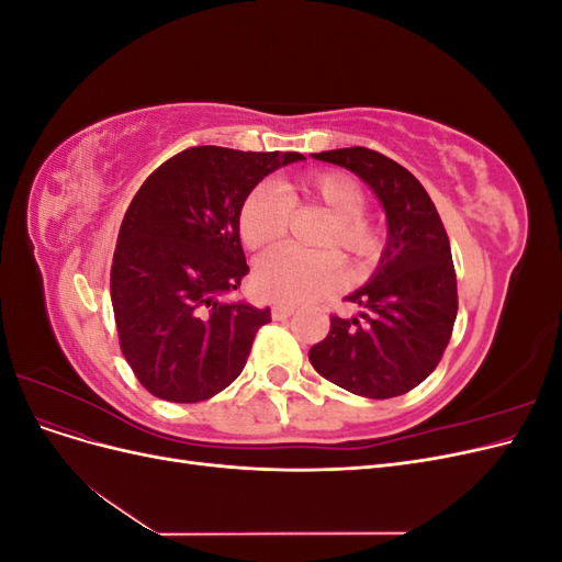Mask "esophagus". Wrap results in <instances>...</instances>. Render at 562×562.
Returning a JSON list of instances; mask_svg holds the SVG:
<instances>
[{
    "label": "esophagus",
    "instance_id": "esophagus-1",
    "mask_svg": "<svg viewBox=\"0 0 562 562\" xmlns=\"http://www.w3.org/2000/svg\"><path fill=\"white\" fill-rule=\"evenodd\" d=\"M293 314H295V307H293V304L277 302L274 307H271V316H274V318H288V316H293Z\"/></svg>",
    "mask_w": 562,
    "mask_h": 562
}]
</instances>
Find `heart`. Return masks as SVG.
I'll use <instances>...</instances> for the list:
<instances>
[{
  "label": "heart",
  "mask_w": 562,
  "mask_h": 562,
  "mask_svg": "<svg viewBox=\"0 0 562 562\" xmlns=\"http://www.w3.org/2000/svg\"><path fill=\"white\" fill-rule=\"evenodd\" d=\"M318 203L333 220L321 246L345 252L353 269H368L380 255V232L363 217L368 194L353 178L335 171L304 176L285 187V194L260 184L244 199L239 211L241 241L258 250L283 239L291 225L293 206ZM342 283V267L333 252H300L274 248L255 265V288L279 302H310L333 293Z\"/></svg>",
  "instance_id": "b5f03b06"
}]
</instances>
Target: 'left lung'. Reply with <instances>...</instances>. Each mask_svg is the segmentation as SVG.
<instances>
[{"label":"left lung","instance_id":"1","mask_svg":"<svg viewBox=\"0 0 562 562\" xmlns=\"http://www.w3.org/2000/svg\"><path fill=\"white\" fill-rule=\"evenodd\" d=\"M363 178L382 201L389 241L375 277L347 297L359 316H330L310 349L321 378L356 396L394 398L427 380L443 359L457 318V277L448 232L422 182L375 149L314 155Z\"/></svg>","mask_w":562,"mask_h":562}]
</instances>
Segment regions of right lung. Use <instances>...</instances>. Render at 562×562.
Masks as SVG:
<instances>
[{
  "label": "right lung",
  "mask_w": 562,
  "mask_h": 562,
  "mask_svg": "<svg viewBox=\"0 0 562 562\" xmlns=\"http://www.w3.org/2000/svg\"><path fill=\"white\" fill-rule=\"evenodd\" d=\"M297 151L190 147L161 164L124 215L110 293L119 347L151 396L199 403L229 386L269 310L225 302L248 274L244 199Z\"/></svg>",
  "instance_id": "obj_1"
}]
</instances>
